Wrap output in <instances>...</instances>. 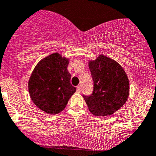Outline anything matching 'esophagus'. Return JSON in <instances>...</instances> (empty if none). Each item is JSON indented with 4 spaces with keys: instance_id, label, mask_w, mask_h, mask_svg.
Segmentation results:
<instances>
[{
    "instance_id": "34e87169",
    "label": "esophagus",
    "mask_w": 156,
    "mask_h": 156,
    "mask_svg": "<svg viewBox=\"0 0 156 156\" xmlns=\"http://www.w3.org/2000/svg\"><path fill=\"white\" fill-rule=\"evenodd\" d=\"M76 91H77V92H78V93H79V92H81V87H80V86H78V87H77V88H76Z\"/></svg>"
}]
</instances>
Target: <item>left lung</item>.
<instances>
[{"mask_svg": "<svg viewBox=\"0 0 156 156\" xmlns=\"http://www.w3.org/2000/svg\"><path fill=\"white\" fill-rule=\"evenodd\" d=\"M94 87L90 95H83L89 109L96 116L109 115L126 103L129 96L127 75L114 60L101 55L90 61Z\"/></svg>", "mask_w": 156, "mask_h": 156, "instance_id": "obj_1", "label": "left lung"}]
</instances>
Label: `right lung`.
I'll return each instance as SVG.
<instances>
[{
	"mask_svg": "<svg viewBox=\"0 0 156 156\" xmlns=\"http://www.w3.org/2000/svg\"><path fill=\"white\" fill-rule=\"evenodd\" d=\"M69 60L53 53L42 59L32 72L29 92L33 103L45 112L57 114L63 110L76 91L70 83Z\"/></svg>",
	"mask_w": 156,
	"mask_h": 156,
	"instance_id": "right-lung-1",
	"label": "right lung"
}]
</instances>
